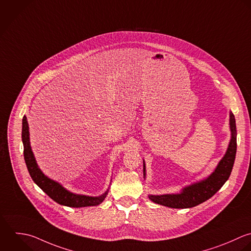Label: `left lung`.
I'll use <instances>...</instances> for the list:
<instances>
[{
	"label": "left lung",
	"instance_id": "8db88e82",
	"mask_svg": "<svg viewBox=\"0 0 251 251\" xmlns=\"http://www.w3.org/2000/svg\"><path fill=\"white\" fill-rule=\"evenodd\" d=\"M231 140L226 153L217 164L215 170L206 178L184 187L180 193L166 195H149V199L170 208H192L212 198L229 179L237 153V127L235 115L230 111ZM144 162V178L146 179V163Z\"/></svg>",
	"mask_w": 251,
	"mask_h": 251
}]
</instances>
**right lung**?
<instances>
[{"label": "right lung", "instance_id": "1", "mask_svg": "<svg viewBox=\"0 0 251 251\" xmlns=\"http://www.w3.org/2000/svg\"><path fill=\"white\" fill-rule=\"evenodd\" d=\"M29 126L27 118L24 115L22 119V143H23V154L24 160L28 169V172L34 181V183L43 190L52 201L58 204L68 206V207H87V206H96L100 204L106 198L109 188L99 197H90L85 195L74 194L64 187H62L56 181L46 176L42 170L39 168L37 161L35 159L34 153L30 145V136H29ZM111 184V183H110Z\"/></svg>", "mask_w": 251, "mask_h": 251}]
</instances>
